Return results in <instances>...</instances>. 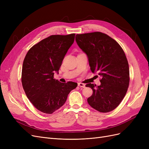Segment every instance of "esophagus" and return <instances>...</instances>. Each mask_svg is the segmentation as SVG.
<instances>
[{"instance_id": "obj_1", "label": "esophagus", "mask_w": 149, "mask_h": 149, "mask_svg": "<svg viewBox=\"0 0 149 149\" xmlns=\"http://www.w3.org/2000/svg\"><path fill=\"white\" fill-rule=\"evenodd\" d=\"M78 86L79 87H81V88H85V84H83V83H78Z\"/></svg>"}]
</instances>
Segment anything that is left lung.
Listing matches in <instances>:
<instances>
[{
    "label": "left lung",
    "mask_w": 149,
    "mask_h": 149,
    "mask_svg": "<svg viewBox=\"0 0 149 149\" xmlns=\"http://www.w3.org/2000/svg\"><path fill=\"white\" fill-rule=\"evenodd\" d=\"M76 42L87 55L91 71L101 77L100 86L86 85L93 91L88 104L100 112L113 111L129 85V67L124 50L115 40L100 31L77 34Z\"/></svg>",
    "instance_id": "8db88e82"
}]
</instances>
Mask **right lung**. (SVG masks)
Listing matches in <instances>:
<instances>
[{
  "label": "right lung",
  "instance_id": "1",
  "mask_svg": "<svg viewBox=\"0 0 149 149\" xmlns=\"http://www.w3.org/2000/svg\"><path fill=\"white\" fill-rule=\"evenodd\" d=\"M75 33L54 35L42 40L26 53L22 71V83L30 101L45 114H52L64 104L71 90L78 84L60 83L54 79L70 47Z\"/></svg>",
  "mask_w": 149,
  "mask_h": 149
}]
</instances>
